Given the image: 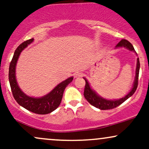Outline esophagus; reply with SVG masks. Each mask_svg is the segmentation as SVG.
<instances>
[{"instance_id":"34e87169","label":"esophagus","mask_w":149,"mask_h":149,"mask_svg":"<svg viewBox=\"0 0 149 149\" xmlns=\"http://www.w3.org/2000/svg\"><path fill=\"white\" fill-rule=\"evenodd\" d=\"M83 76V73L80 72V71H77L74 73V77L75 78H78V77H81Z\"/></svg>"}]
</instances>
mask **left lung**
Here are the masks:
<instances>
[{
    "label": "left lung",
    "instance_id": "8db88e82",
    "mask_svg": "<svg viewBox=\"0 0 149 149\" xmlns=\"http://www.w3.org/2000/svg\"><path fill=\"white\" fill-rule=\"evenodd\" d=\"M126 47L130 50L135 52L134 47L132 45L130 42L128 40H125V39H122L118 43L116 46V47ZM139 68H140V63L139 58H137V61H136V76H135V80L133 84V87L130 90V92L125 95L123 98L120 99V100H108L106 99H104L103 97L99 96L98 95L92 90L90 88V84H89L88 81L85 78H83L85 80V86L84 90V97L86 99L87 101L94 106L95 107L100 109L101 110H108V109H112L114 108L118 107L121 104H123L125 101H126L128 98H130L133 94L136 91V88L138 86V78H139Z\"/></svg>",
    "mask_w": 149,
    "mask_h": 149
}]
</instances>
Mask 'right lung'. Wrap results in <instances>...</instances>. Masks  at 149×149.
Instances as JSON below:
<instances>
[{"instance_id": "add662e5", "label": "right lung", "mask_w": 149, "mask_h": 149, "mask_svg": "<svg viewBox=\"0 0 149 149\" xmlns=\"http://www.w3.org/2000/svg\"><path fill=\"white\" fill-rule=\"evenodd\" d=\"M33 41V38L29 39L22 42L15 51L9 67V82L13 95L16 102L27 110L37 114H47L52 112L59 107L61 102L63 93L65 88L72 81L73 78L70 77L68 79L57 85L49 93L40 98H34L26 95L22 91L17 83L15 76V68L17 60L24 49Z\"/></svg>"}]
</instances>
